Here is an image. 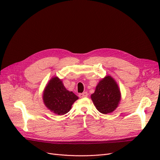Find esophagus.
I'll return each mask as SVG.
<instances>
[{
    "instance_id": "34e87169",
    "label": "esophagus",
    "mask_w": 160,
    "mask_h": 160,
    "mask_svg": "<svg viewBox=\"0 0 160 160\" xmlns=\"http://www.w3.org/2000/svg\"><path fill=\"white\" fill-rule=\"evenodd\" d=\"M88 94L87 92H84V93H79V97L80 98H86V97H88Z\"/></svg>"
}]
</instances>
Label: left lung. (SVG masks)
<instances>
[{"mask_svg":"<svg viewBox=\"0 0 160 160\" xmlns=\"http://www.w3.org/2000/svg\"><path fill=\"white\" fill-rule=\"evenodd\" d=\"M91 98L100 113H110L115 111L119 103L120 90L113 78L108 75L99 82Z\"/></svg>","mask_w":160,"mask_h":160,"instance_id":"1","label":"left lung"}]
</instances>
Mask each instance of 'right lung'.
I'll use <instances>...</instances> for the list:
<instances>
[{"label":"right lung","instance_id":"1","mask_svg":"<svg viewBox=\"0 0 160 160\" xmlns=\"http://www.w3.org/2000/svg\"><path fill=\"white\" fill-rule=\"evenodd\" d=\"M78 97L67 90L61 79L52 77L43 91L42 99L46 107L53 113L62 115L68 113Z\"/></svg>","mask_w":160,"mask_h":160}]
</instances>
